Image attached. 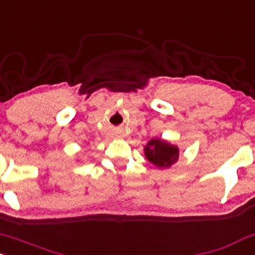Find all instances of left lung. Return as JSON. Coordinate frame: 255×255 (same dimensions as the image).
I'll use <instances>...</instances> for the list:
<instances>
[{
  "instance_id": "left-lung-1",
  "label": "left lung",
  "mask_w": 255,
  "mask_h": 255,
  "mask_svg": "<svg viewBox=\"0 0 255 255\" xmlns=\"http://www.w3.org/2000/svg\"><path fill=\"white\" fill-rule=\"evenodd\" d=\"M146 158L158 168H168L179 157L178 146L162 140V139H151L144 147Z\"/></svg>"
}]
</instances>
